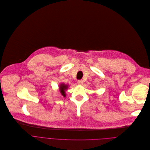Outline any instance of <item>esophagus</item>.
<instances>
[{"mask_svg": "<svg viewBox=\"0 0 150 150\" xmlns=\"http://www.w3.org/2000/svg\"><path fill=\"white\" fill-rule=\"evenodd\" d=\"M83 82L82 80H79V81H78V84L79 85H82L83 84Z\"/></svg>", "mask_w": 150, "mask_h": 150, "instance_id": "1", "label": "esophagus"}]
</instances>
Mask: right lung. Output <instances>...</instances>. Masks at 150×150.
<instances>
[{
  "instance_id": "1",
  "label": "right lung",
  "mask_w": 150,
  "mask_h": 150,
  "mask_svg": "<svg viewBox=\"0 0 150 150\" xmlns=\"http://www.w3.org/2000/svg\"><path fill=\"white\" fill-rule=\"evenodd\" d=\"M68 84H65L64 83H61L59 85V90L61 94L64 96H66V91L68 89Z\"/></svg>"
}]
</instances>
